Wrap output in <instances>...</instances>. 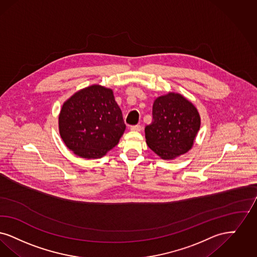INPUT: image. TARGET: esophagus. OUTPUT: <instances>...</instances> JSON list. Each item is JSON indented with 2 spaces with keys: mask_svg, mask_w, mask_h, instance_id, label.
Masks as SVG:
<instances>
[{
  "mask_svg": "<svg viewBox=\"0 0 257 257\" xmlns=\"http://www.w3.org/2000/svg\"><path fill=\"white\" fill-rule=\"evenodd\" d=\"M132 132H140L141 131V125L140 124H135L131 126Z\"/></svg>",
  "mask_w": 257,
  "mask_h": 257,
  "instance_id": "obj_1",
  "label": "esophagus"
}]
</instances>
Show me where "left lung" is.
<instances>
[{
	"label": "left lung",
	"instance_id": "1",
	"mask_svg": "<svg viewBox=\"0 0 257 257\" xmlns=\"http://www.w3.org/2000/svg\"><path fill=\"white\" fill-rule=\"evenodd\" d=\"M201 126L195 105L179 93H168L154 101L153 121L145 127L147 145L162 159L172 160L193 147Z\"/></svg>",
	"mask_w": 257,
	"mask_h": 257
}]
</instances>
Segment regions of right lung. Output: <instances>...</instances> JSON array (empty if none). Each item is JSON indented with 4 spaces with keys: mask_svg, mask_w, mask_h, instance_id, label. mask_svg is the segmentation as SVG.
Returning a JSON list of instances; mask_svg holds the SVG:
<instances>
[{
    "mask_svg": "<svg viewBox=\"0 0 257 257\" xmlns=\"http://www.w3.org/2000/svg\"><path fill=\"white\" fill-rule=\"evenodd\" d=\"M58 127L69 150L79 157L96 159L119 143L125 124L113 91L94 84L63 103Z\"/></svg>",
    "mask_w": 257,
    "mask_h": 257,
    "instance_id": "1",
    "label": "right lung"
}]
</instances>
